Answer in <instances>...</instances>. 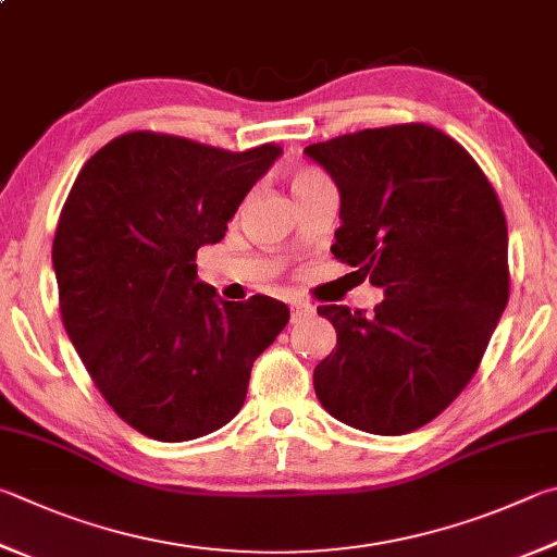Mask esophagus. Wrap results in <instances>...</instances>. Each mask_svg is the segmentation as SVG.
Listing matches in <instances>:
<instances>
[{"mask_svg": "<svg viewBox=\"0 0 557 557\" xmlns=\"http://www.w3.org/2000/svg\"><path fill=\"white\" fill-rule=\"evenodd\" d=\"M311 313H313V305H309V301H292V305H289L292 323L307 319V317H311Z\"/></svg>", "mask_w": 557, "mask_h": 557, "instance_id": "esophagus-1", "label": "esophagus"}]
</instances>
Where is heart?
<instances>
[{
  "label": "heart",
  "instance_id": "heart-1",
  "mask_svg": "<svg viewBox=\"0 0 557 557\" xmlns=\"http://www.w3.org/2000/svg\"><path fill=\"white\" fill-rule=\"evenodd\" d=\"M317 182H321L319 180V175H313V173H309V170H297L295 175H292V180H289V187H292V191H301V189H309L311 185H317Z\"/></svg>",
  "mask_w": 557,
  "mask_h": 557
}]
</instances>
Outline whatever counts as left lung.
<instances>
[{
	"label": "left lung",
	"instance_id": "1",
	"mask_svg": "<svg viewBox=\"0 0 557 557\" xmlns=\"http://www.w3.org/2000/svg\"><path fill=\"white\" fill-rule=\"evenodd\" d=\"M305 153L341 191L331 252L384 289L370 317L317 309L338 341L313 389L352 429L417 431L472 380L509 301L497 191L458 140L426 124L366 128Z\"/></svg>",
	"mask_w": 557,
	"mask_h": 557
}]
</instances>
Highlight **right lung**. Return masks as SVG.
<instances>
[{"label": "right lung", "instance_id": "right-lung-1", "mask_svg": "<svg viewBox=\"0 0 557 557\" xmlns=\"http://www.w3.org/2000/svg\"><path fill=\"white\" fill-rule=\"evenodd\" d=\"M280 153L131 131L70 189L53 240L60 317L99 394L148 438L191 441L234 419L252 362L287 326L282 301H221L195 262Z\"/></svg>", "mask_w": 557, "mask_h": 557}]
</instances>
